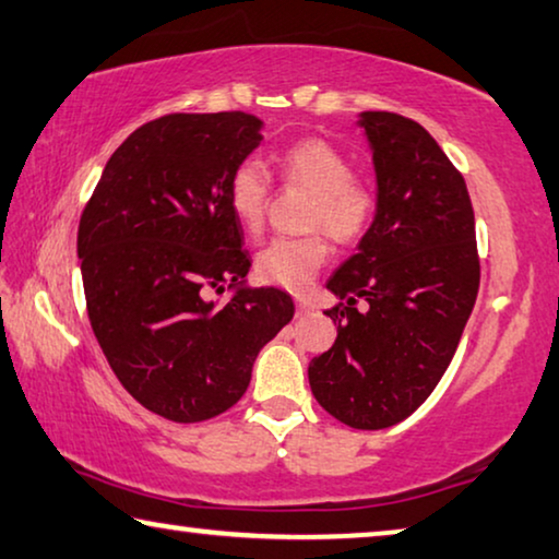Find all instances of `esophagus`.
<instances>
[{"instance_id":"esophagus-1","label":"esophagus","mask_w":559,"mask_h":559,"mask_svg":"<svg viewBox=\"0 0 559 559\" xmlns=\"http://www.w3.org/2000/svg\"><path fill=\"white\" fill-rule=\"evenodd\" d=\"M298 313H308V311H313V306L308 304V300H298Z\"/></svg>"}]
</instances>
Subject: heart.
Here are the masks:
<instances>
[{"mask_svg":"<svg viewBox=\"0 0 559 559\" xmlns=\"http://www.w3.org/2000/svg\"><path fill=\"white\" fill-rule=\"evenodd\" d=\"M288 186L311 191L308 228H323L335 241L353 243L366 236L376 218V193L368 183L353 179V166L333 144L323 139H300L283 148L276 158ZM271 179L261 162L238 164L228 181V206L246 234H259L269 209ZM323 236L273 238L255 255V276L294 294H304L321 265L328 261Z\"/></svg>","mask_w":559,"mask_h":559,"instance_id":"heart-1","label":"heart"}]
</instances>
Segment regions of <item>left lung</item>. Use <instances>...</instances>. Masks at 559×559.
I'll list each match as a JSON object with an SVG mask.
<instances>
[{"label": "left lung", "instance_id": "obj_1", "mask_svg": "<svg viewBox=\"0 0 559 559\" xmlns=\"http://www.w3.org/2000/svg\"><path fill=\"white\" fill-rule=\"evenodd\" d=\"M376 218L325 288L338 338L308 366L316 401L360 430L391 428L436 391L473 313L480 261L463 176L418 121L360 111ZM369 304L360 314L357 298Z\"/></svg>", "mask_w": 559, "mask_h": 559}]
</instances>
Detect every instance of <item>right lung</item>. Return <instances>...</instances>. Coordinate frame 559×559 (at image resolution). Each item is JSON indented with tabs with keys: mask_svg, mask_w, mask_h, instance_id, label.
I'll return each instance as SVG.
<instances>
[{
	"mask_svg": "<svg viewBox=\"0 0 559 559\" xmlns=\"http://www.w3.org/2000/svg\"><path fill=\"white\" fill-rule=\"evenodd\" d=\"M263 141L243 111L168 114L106 162L79 221V269L114 376L156 415L201 423L241 401L259 350L294 318L278 288L246 286L228 181ZM233 298L211 299L223 283Z\"/></svg>",
	"mask_w": 559,
	"mask_h": 559,
	"instance_id": "obj_1",
	"label": "right lung"
}]
</instances>
